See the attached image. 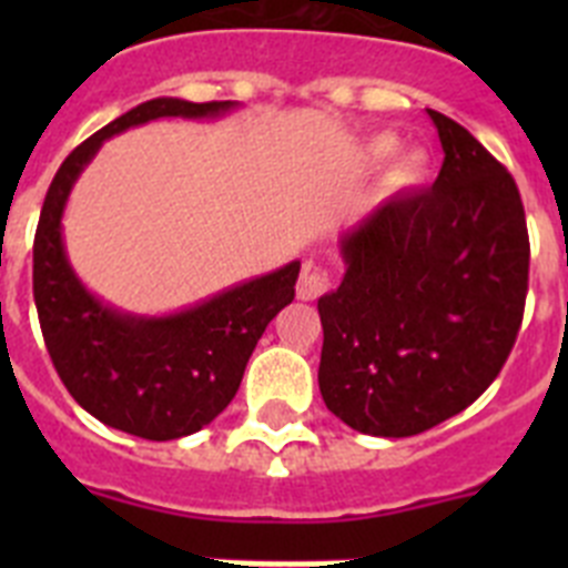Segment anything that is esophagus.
Listing matches in <instances>:
<instances>
[{
    "label": "esophagus",
    "mask_w": 568,
    "mask_h": 568,
    "mask_svg": "<svg viewBox=\"0 0 568 568\" xmlns=\"http://www.w3.org/2000/svg\"><path fill=\"white\" fill-rule=\"evenodd\" d=\"M329 290V275L318 267H304L298 275V284H295V293L301 301H315L318 295H324Z\"/></svg>",
    "instance_id": "1"
}]
</instances>
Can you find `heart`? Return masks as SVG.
<instances>
[{
  "mask_svg": "<svg viewBox=\"0 0 568 568\" xmlns=\"http://www.w3.org/2000/svg\"><path fill=\"white\" fill-rule=\"evenodd\" d=\"M395 150H398L395 139H389V135H375V139H369V144H366V162L384 164ZM426 173H429L426 155L420 153V150H406V153H400L398 159L389 164V170H386V187L413 190L418 187V184H424Z\"/></svg>",
  "mask_w": 568,
  "mask_h": 568,
  "instance_id": "b5f03b06",
  "label": "heart"
}]
</instances>
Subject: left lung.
I'll return each mask as SVG.
<instances>
[{
  "label": "left lung",
  "mask_w": 568,
  "mask_h": 568,
  "mask_svg": "<svg viewBox=\"0 0 568 568\" xmlns=\"http://www.w3.org/2000/svg\"><path fill=\"white\" fill-rule=\"evenodd\" d=\"M444 164L338 235L344 278L321 295L318 386L335 418L409 438L464 413L518 338L529 235L518 184L466 128L426 110Z\"/></svg>",
  "instance_id": "obj_1"
}]
</instances>
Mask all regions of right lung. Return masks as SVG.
Segmentation results:
<instances>
[{
  "mask_svg": "<svg viewBox=\"0 0 568 568\" xmlns=\"http://www.w3.org/2000/svg\"><path fill=\"white\" fill-rule=\"evenodd\" d=\"M239 102H142L79 144L50 182L33 241V301L59 378L102 424L148 440L199 433L235 398L255 344L295 298L301 261L241 281L193 307L135 315L104 304L64 250L70 190L108 139L153 119H219Z\"/></svg>",
  "mask_w": 568,
  "mask_h": 568,
  "instance_id": "1",
  "label": "right lung"
}]
</instances>
